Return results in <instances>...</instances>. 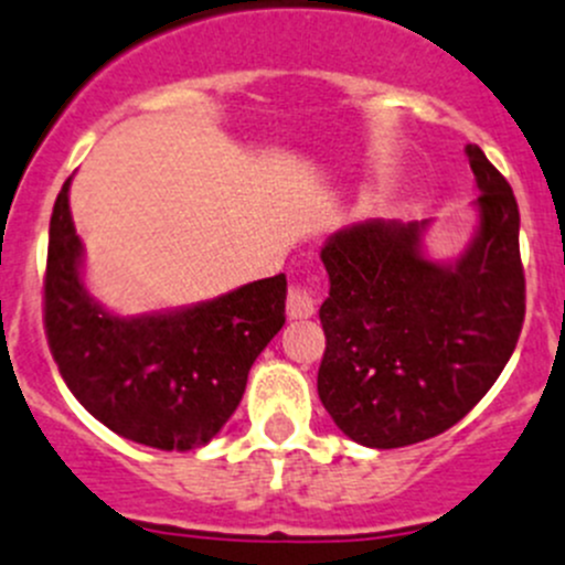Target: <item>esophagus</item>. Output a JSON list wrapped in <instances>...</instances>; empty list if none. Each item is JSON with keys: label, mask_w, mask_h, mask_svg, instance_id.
<instances>
[{"label": "esophagus", "mask_w": 565, "mask_h": 565, "mask_svg": "<svg viewBox=\"0 0 565 565\" xmlns=\"http://www.w3.org/2000/svg\"><path fill=\"white\" fill-rule=\"evenodd\" d=\"M317 311L315 284H292L287 295V315L292 319H306Z\"/></svg>", "instance_id": "34e87169"}]
</instances>
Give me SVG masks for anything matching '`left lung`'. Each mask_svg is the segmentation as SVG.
I'll list each match as a JSON object with an SVG mask.
<instances>
[{
    "label": "left lung",
    "mask_w": 565,
    "mask_h": 565,
    "mask_svg": "<svg viewBox=\"0 0 565 565\" xmlns=\"http://www.w3.org/2000/svg\"><path fill=\"white\" fill-rule=\"evenodd\" d=\"M478 232L454 265L420 254L426 221L374 218L324 243L317 391L350 440L402 448L459 424L494 385L525 322L520 207L478 145Z\"/></svg>",
    "instance_id": "obj_1"
}]
</instances>
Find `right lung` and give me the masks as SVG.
Listing matches in <instances>:
<instances>
[{
  "label": "right lung",
  "mask_w": 565,
  "mask_h": 565,
  "mask_svg": "<svg viewBox=\"0 0 565 565\" xmlns=\"http://www.w3.org/2000/svg\"><path fill=\"white\" fill-rule=\"evenodd\" d=\"M71 177L54 202L43 278L51 355L73 396L125 440L188 451L213 440L246 391L256 355L284 324L287 276L145 317H114L82 281Z\"/></svg>",
  "instance_id": "obj_1"
}]
</instances>
